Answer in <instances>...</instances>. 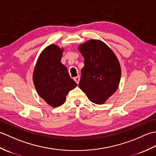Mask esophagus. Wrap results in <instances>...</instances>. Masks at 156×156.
Listing matches in <instances>:
<instances>
[{
  "label": "esophagus",
  "instance_id": "obj_1",
  "mask_svg": "<svg viewBox=\"0 0 156 156\" xmlns=\"http://www.w3.org/2000/svg\"><path fill=\"white\" fill-rule=\"evenodd\" d=\"M74 80H75V82H76V83L78 84L79 82H80V76H76V77H74Z\"/></svg>",
  "mask_w": 156,
  "mask_h": 156
}]
</instances>
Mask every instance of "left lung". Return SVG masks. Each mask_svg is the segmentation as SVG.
<instances>
[{
	"label": "left lung",
	"mask_w": 156,
	"mask_h": 156,
	"mask_svg": "<svg viewBox=\"0 0 156 156\" xmlns=\"http://www.w3.org/2000/svg\"><path fill=\"white\" fill-rule=\"evenodd\" d=\"M78 49L84 58L79 87L91 102L104 104L119 87L121 71L118 59L100 40L91 39Z\"/></svg>",
	"instance_id": "8db88e82"
}]
</instances>
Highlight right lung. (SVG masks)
<instances>
[{"mask_svg":"<svg viewBox=\"0 0 156 156\" xmlns=\"http://www.w3.org/2000/svg\"><path fill=\"white\" fill-rule=\"evenodd\" d=\"M62 54L58 46H48L39 55L33 76L37 93L53 107L64 104L66 95L77 85L61 63Z\"/></svg>","mask_w":156,"mask_h":156,"instance_id":"right-lung-1","label":"right lung"}]
</instances>
